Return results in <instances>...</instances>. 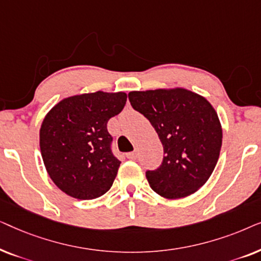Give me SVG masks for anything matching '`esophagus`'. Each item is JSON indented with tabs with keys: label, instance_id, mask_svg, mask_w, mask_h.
Returning a JSON list of instances; mask_svg holds the SVG:
<instances>
[{
	"label": "esophagus",
	"instance_id": "esophagus-1",
	"mask_svg": "<svg viewBox=\"0 0 261 261\" xmlns=\"http://www.w3.org/2000/svg\"><path fill=\"white\" fill-rule=\"evenodd\" d=\"M126 156L130 160H135L138 158V153L137 152H129V153H127Z\"/></svg>",
	"mask_w": 261,
	"mask_h": 261
}]
</instances>
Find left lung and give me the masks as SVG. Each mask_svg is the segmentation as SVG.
<instances>
[{"instance_id":"8db88e82","label":"left lung","mask_w":261,"mask_h":261,"mask_svg":"<svg viewBox=\"0 0 261 261\" xmlns=\"http://www.w3.org/2000/svg\"><path fill=\"white\" fill-rule=\"evenodd\" d=\"M128 98L151 122L164 147L162 165L146 172L152 190L169 199L197 191L212 176L222 146L213 106L183 88L130 91Z\"/></svg>"}]
</instances>
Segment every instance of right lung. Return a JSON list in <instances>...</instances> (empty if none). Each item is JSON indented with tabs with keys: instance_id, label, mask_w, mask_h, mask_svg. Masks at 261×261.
I'll list each match as a JSON object with an SVG mask.
<instances>
[{
	"instance_id": "obj_1",
	"label": "right lung",
	"mask_w": 261,
	"mask_h": 261,
	"mask_svg": "<svg viewBox=\"0 0 261 261\" xmlns=\"http://www.w3.org/2000/svg\"><path fill=\"white\" fill-rule=\"evenodd\" d=\"M126 101L124 92L74 95L57 103L45 116L41 156L53 183L66 195L94 199L112 188L121 162L112 152L107 123Z\"/></svg>"
}]
</instances>
